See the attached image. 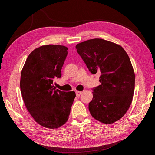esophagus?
I'll return each mask as SVG.
<instances>
[{"mask_svg": "<svg viewBox=\"0 0 155 155\" xmlns=\"http://www.w3.org/2000/svg\"><path fill=\"white\" fill-rule=\"evenodd\" d=\"M81 91H76V96L77 97H79V96H80L81 94Z\"/></svg>", "mask_w": 155, "mask_h": 155, "instance_id": "34e87169", "label": "esophagus"}]
</instances>
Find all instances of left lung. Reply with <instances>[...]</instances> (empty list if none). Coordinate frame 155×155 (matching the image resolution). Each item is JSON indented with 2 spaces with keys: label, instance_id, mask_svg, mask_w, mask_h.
Segmentation results:
<instances>
[{
  "label": "left lung",
  "instance_id": "1",
  "mask_svg": "<svg viewBox=\"0 0 155 155\" xmlns=\"http://www.w3.org/2000/svg\"><path fill=\"white\" fill-rule=\"evenodd\" d=\"M89 71L100 73L101 85L92 89L88 109L94 118L110 124L122 118L133 100L135 75L127 54L121 46L93 39L76 46Z\"/></svg>",
  "mask_w": 155,
  "mask_h": 155
}]
</instances>
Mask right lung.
<instances>
[{"label": "right lung", "mask_w": 155, "mask_h": 155, "mask_svg": "<svg viewBox=\"0 0 155 155\" xmlns=\"http://www.w3.org/2000/svg\"><path fill=\"white\" fill-rule=\"evenodd\" d=\"M66 46L48 45L32 51L21 72L20 87L23 101L33 118L48 129L67 122L76 93L63 92L53 85L61 77L68 54Z\"/></svg>", "instance_id": "right-lung-1"}]
</instances>
